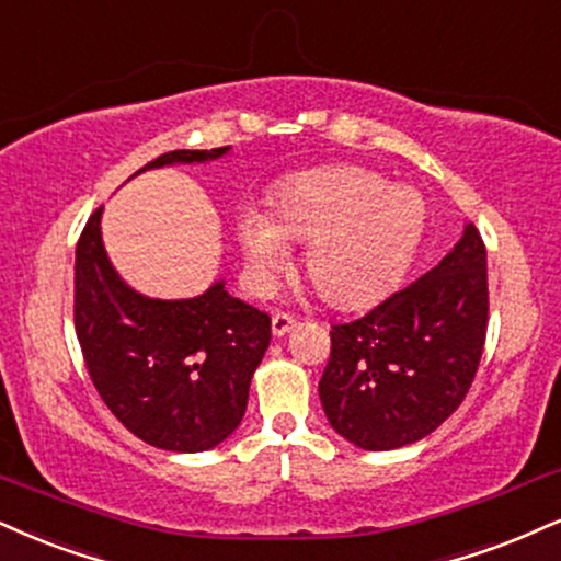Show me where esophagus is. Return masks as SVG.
I'll return each instance as SVG.
<instances>
[{
	"label": "esophagus",
	"mask_w": 561,
	"mask_h": 561,
	"mask_svg": "<svg viewBox=\"0 0 561 561\" xmlns=\"http://www.w3.org/2000/svg\"><path fill=\"white\" fill-rule=\"evenodd\" d=\"M296 324V317L288 314V312H275L273 314V335H286L288 330H294Z\"/></svg>",
	"instance_id": "34e87169"
}]
</instances>
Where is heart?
I'll return each instance as SVG.
<instances>
[{
  "label": "heart",
  "mask_w": 561,
  "mask_h": 561,
  "mask_svg": "<svg viewBox=\"0 0 561 561\" xmlns=\"http://www.w3.org/2000/svg\"><path fill=\"white\" fill-rule=\"evenodd\" d=\"M424 226L426 205L411 186H390L362 165H322L288 179L273 213L244 207L237 233L257 291L286 270L288 241H307L309 283L337 307H358L403 278Z\"/></svg>",
  "instance_id": "1"
}]
</instances>
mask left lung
Segmentation results:
<instances>
[{
    "label": "left lung",
    "instance_id": "8db88e82",
    "mask_svg": "<svg viewBox=\"0 0 561 561\" xmlns=\"http://www.w3.org/2000/svg\"><path fill=\"white\" fill-rule=\"evenodd\" d=\"M486 324V247L468 224L437 267L358 320L333 324L320 379L330 424L375 453L432 434L471 390Z\"/></svg>",
    "mask_w": 561,
    "mask_h": 561
}]
</instances>
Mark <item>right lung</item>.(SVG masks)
<instances>
[{"instance_id": "1", "label": "right lung", "mask_w": 561, "mask_h": 561, "mask_svg": "<svg viewBox=\"0 0 561 561\" xmlns=\"http://www.w3.org/2000/svg\"><path fill=\"white\" fill-rule=\"evenodd\" d=\"M228 148L171 150L145 169L220 158ZM101 207L75 252V333L93 387L135 437L171 453L224 442L247 411L270 345V314L226 294L145 299L119 280L101 244Z\"/></svg>"}]
</instances>
